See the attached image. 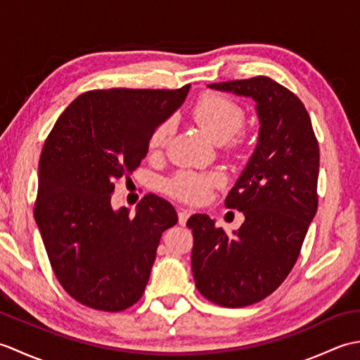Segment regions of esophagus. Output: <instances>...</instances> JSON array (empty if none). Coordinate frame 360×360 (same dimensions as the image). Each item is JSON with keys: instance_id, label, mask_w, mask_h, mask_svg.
<instances>
[{"instance_id": "34e87169", "label": "esophagus", "mask_w": 360, "mask_h": 360, "mask_svg": "<svg viewBox=\"0 0 360 360\" xmlns=\"http://www.w3.org/2000/svg\"><path fill=\"white\" fill-rule=\"evenodd\" d=\"M190 215H192V212L187 210V209H181V210L178 212L179 224H181V226H186V223H187V219L190 218Z\"/></svg>"}]
</instances>
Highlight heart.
<instances>
[{"mask_svg":"<svg viewBox=\"0 0 360 360\" xmlns=\"http://www.w3.org/2000/svg\"><path fill=\"white\" fill-rule=\"evenodd\" d=\"M192 116L204 133L218 143L235 139L244 124V110L231 97L218 93H205L192 108ZM173 133V120H164L153 131L148 148L151 153L162 150ZM223 182L219 172H181L167 182V192L186 202H201L212 188Z\"/></svg>","mask_w":360,"mask_h":360,"instance_id":"obj_1","label":"heart"}]
</instances>
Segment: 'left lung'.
I'll use <instances>...</instances> for the list:
<instances>
[{
  "label": "left lung",
  "mask_w": 360,
  "mask_h": 360,
  "mask_svg": "<svg viewBox=\"0 0 360 360\" xmlns=\"http://www.w3.org/2000/svg\"><path fill=\"white\" fill-rule=\"evenodd\" d=\"M257 105V147L226 198L244 213L227 235L207 215L187 221L193 232L192 271L198 290L226 308L263 300L292 269L317 212L319 143L300 98L269 77L213 83Z\"/></svg>",
  "instance_id": "1"
}]
</instances>
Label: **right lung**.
I'll use <instances>...</instances> for the list:
<instances>
[{"instance_id": "obj_1", "label": "right lung", "mask_w": 360, "mask_h": 360, "mask_svg": "<svg viewBox=\"0 0 360 360\" xmlns=\"http://www.w3.org/2000/svg\"><path fill=\"white\" fill-rule=\"evenodd\" d=\"M181 89H98L79 96L53 125L38 164L35 223L63 289L93 309L117 312L139 300L173 205L145 195L131 217L114 210L117 181L147 156L150 137L184 103Z\"/></svg>"}]
</instances>
